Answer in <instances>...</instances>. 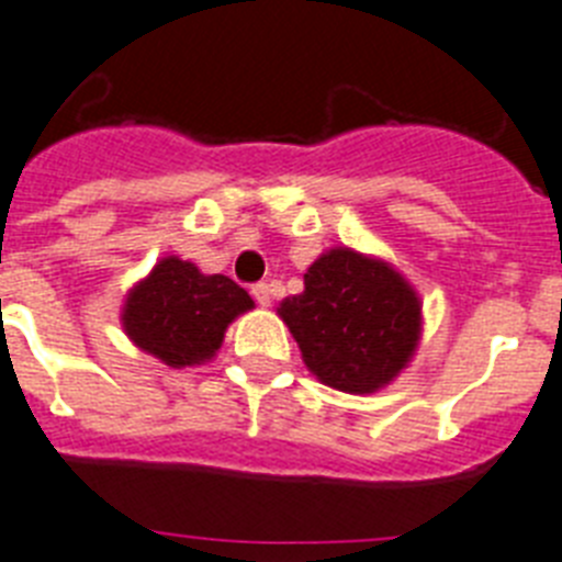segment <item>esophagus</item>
<instances>
[{"label": "esophagus", "instance_id": "1", "mask_svg": "<svg viewBox=\"0 0 562 562\" xmlns=\"http://www.w3.org/2000/svg\"><path fill=\"white\" fill-rule=\"evenodd\" d=\"M251 294H254V300L262 305V308H268V305H271V285H268V282H257V285L251 289Z\"/></svg>", "mask_w": 562, "mask_h": 562}]
</instances>
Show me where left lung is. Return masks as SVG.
<instances>
[{"label": "left lung", "mask_w": 562, "mask_h": 562, "mask_svg": "<svg viewBox=\"0 0 562 562\" xmlns=\"http://www.w3.org/2000/svg\"><path fill=\"white\" fill-rule=\"evenodd\" d=\"M303 282V294L282 300L277 314L319 383L374 394L408 369L423 339V300L391 262L334 245Z\"/></svg>", "instance_id": "8db88e82"}]
</instances>
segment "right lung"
I'll return each mask as SVG.
<instances>
[{"label": "right lung", "mask_w": 562, "mask_h": 562, "mask_svg": "<svg viewBox=\"0 0 562 562\" xmlns=\"http://www.w3.org/2000/svg\"><path fill=\"white\" fill-rule=\"evenodd\" d=\"M251 308L248 291L225 273H202L168 254L128 289L120 323L139 351L186 369L214 360L228 325Z\"/></svg>", "instance_id": "1"}]
</instances>
